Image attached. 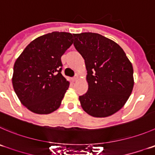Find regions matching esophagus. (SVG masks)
Masks as SVG:
<instances>
[{
  "label": "esophagus",
  "instance_id": "esophagus-1",
  "mask_svg": "<svg viewBox=\"0 0 155 155\" xmlns=\"http://www.w3.org/2000/svg\"><path fill=\"white\" fill-rule=\"evenodd\" d=\"M77 79H78V76H77V75H76V76H75L74 77L72 78V81H73V82H76V81L77 80Z\"/></svg>",
  "mask_w": 155,
  "mask_h": 155
}]
</instances>
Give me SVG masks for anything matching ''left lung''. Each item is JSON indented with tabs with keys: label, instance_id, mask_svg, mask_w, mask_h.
I'll use <instances>...</instances> for the list:
<instances>
[{
	"label": "left lung",
	"instance_id": "1",
	"mask_svg": "<svg viewBox=\"0 0 155 155\" xmlns=\"http://www.w3.org/2000/svg\"><path fill=\"white\" fill-rule=\"evenodd\" d=\"M74 47L85 60L88 84L79 96L82 109L94 117L117 112L134 85L133 68L120 46L97 33L73 34Z\"/></svg>",
	"mask_w": 155,
	"mask_h": 155
}]
</instances>
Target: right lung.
<instances>
[{
  "mask_svg": "<svg viewBox=\"0 0 155 155\" xmlns=\"http://www.w3.org/2000/svg\"><path fill=\"white\" fill-rule=\"evenodd\" d=\"M73 35L53 31L33 40L16 59L12 82L22 104L48 114L61 106L70 82L61 74V56L73 43Z\"/></svg>",
  "mask_w": 155,
  "mask_h": 155,
  "instance_id": "1",
  "label": "right lung"
}]
</instances>
